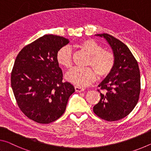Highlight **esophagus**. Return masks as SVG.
I'll return each mask as SVG.
<instances>
[{"instance_id":"1","label":"esophagus","mask_w":151,"mask_h":151,"mask_svg":"<svg viewBox=\"0 0 151 151\" xmlns=\"http://www.w3.org/2000/svg\"><path fill=\"white\" fill-rule=\"evenodd\" d=\"M85 89L83 88H81V87H79V86H75V90L76 92H82V91H84Z\"/></svg>"}]
</instances>
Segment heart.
I'll list each match as a JSON object with an SVG mask.
<instances>
[{"instance_id": "heart-1", "label": "heart", "mask_w": 151, "mask_h": 151, "mask_svg": "<svg viewBox=\"0 0 151 151\" xmlns=\"http://www.w3.org/2000/svg\"><path fill=\"white\" fill-rule=\"evenodd\" d=\"M77 47L89 55L86 65L92 67L75 68L66 73L65 79L79 87H86L95 80L96 74L99 78H104L112 72L115 65V56L112 51L103 49L102 46L92 39H86ZM57 62L65 69L72 66V53L66 47L57 53Z\"/></svg>"}]
</instances>
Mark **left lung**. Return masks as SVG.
<instances>
[{"instance_id": "1", "label": "left lung", "mask_w": 151, "mask_h": 151, "mask_svg": "<svg viewBox=\"0 0 151 151\" xmlns=\"http://www.w3.org/2000/svg\"><path fill=\"white\" fill-rule=\"evenodd\" d=\"M110 45L115 56V65L109 75L100 84L103 92L93 111L102 119L119 120L132 112L139 99L140 76L138 62L128 47L107 33L98 34Z\"/></svg>"}]
</instances>
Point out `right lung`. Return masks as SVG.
Here are the masks:
<instances>
[{
    "mask_svg": "<svg viewBox=\"0 0 151 151\" xmlns=\"http://www.w3.org/2000/svg\"><path fill=\"white\" fill-rule=\"evenodd\" d=\"M63 37L45 35L21 49L11 72V87L19 107L29 119L49 124L63 115L75 92L63 82L58 51L69 43Z\"/></svg>",
    "mask_w": 151,
    "mask_h": 151,
    "instance_id": "1",
    "label": "right lung"
}]
</instances>
